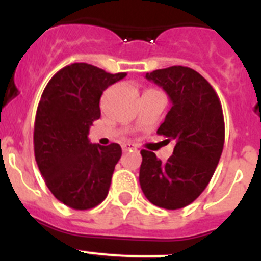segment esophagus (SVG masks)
Listing matches in <instances>:
<instances>
[{
	"label": "esophagus",
	"instance_id": "1",
	"mask_svg": "<svg viewBox=\"0 0 261 261\" xmlns=\"http://www.w3.org/2000/svg\"><path fill=\"white\" fill-rule=\"evenodd\" d=\"M121 149H123V151H128L136 149V146L133 144H130V142H124V144L121 145Z\"/></svg>",
	"mask_w": 261,
	"mask_h": 261
}]
</instances>
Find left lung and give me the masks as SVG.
<instances>
[{
  "label": "left lung",
  "instance_id": "8db88e82",
  "mask_svg": "<svg viewBox=\"0 0 261 261\" xmlns=\"http://www.w3.org/2000/svg\"><path fill=\"white\" fill-rule=\"evenodd\" d=\"M146 78L171 99V110L156 133L175 146L166 162L141 150L140 184L151 204L175 211L195 201L216 171L225 142L222 106L208 81L187 66L158 69Z\"/></svg>",
  "mask_w": 261,
  "mask_h": 261
}]
</instances>
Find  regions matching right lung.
Here are the masks:
<instances>
[{
  "instance_id": "right-lung-1",
  "label": "right lung",
  "mask_w": 261,
  "mask_h": 261,
  "mask_svg": "<svg viewBox=\"0 0 261 261\" xmlns=\"http://www.w3.org/2000/svg\"><path fill=\"white\" fill-rule=\"evenodd\" d=\"M126 73L111 74L86 62L60 69L41 94L34 125V151L44 181L59 201L75 211L107 197L119 144H90V126L100 117V96Z\"/></svg>"
}]
</instances>
